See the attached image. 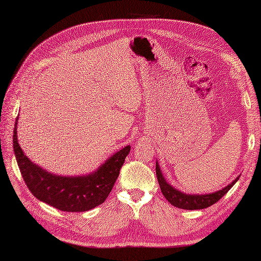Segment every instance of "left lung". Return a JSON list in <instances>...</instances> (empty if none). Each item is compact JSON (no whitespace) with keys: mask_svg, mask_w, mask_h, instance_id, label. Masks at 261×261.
<instances>
[{"mask_svg":"<svg viewBox=\"0 0 261 261\" xmlns=\"http://www.w3.org/2000/svg\"><path fill=\"white\" fill-rule=\"evenodd\" d=\"M156 174L163 195L171 205L182 210H202L215 204L216 202H219V199L222 198L225 194L229 192L230 188L236 184L240 177H237L231 184L215 193L202 194V195H199V194H197V195H193V194H185L177 191L175 187L169 185L168 182L166 181L165 177L163 176L158 163H156Z\"/></svg>","mask_w":261,"mask_h":261,"instance_id":"1","label":"left lung"}]
</instances>
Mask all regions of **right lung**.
Returning a JSON list of instances; mask_svg holds the SVG:
<instances>
[{
  "instance_id": "obj_1",
  "label": "right lung",
  "mask_w": 261,
  "mask_h": 261,
  "mask_svg": "<svg viewBox=\"0 0 261 261\" xmlns=\"http://www.w3.org/2000/svg\"><path fill=\"white\" fill-rule=\"evenodd\" d=\"M16 124L18 119L13 131L16 163L25 185L39 201L65 212H85L107 199L118 179L125 157L130 152V146L115 152L90 175L75 177L54 175L33 164L22 151L16 136Z\"/></svg>"
}]
</instances>
